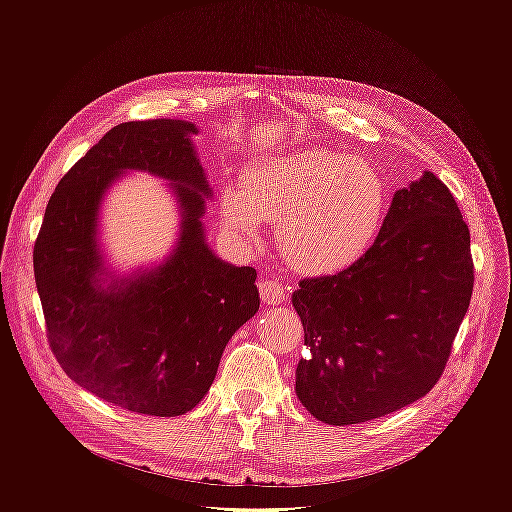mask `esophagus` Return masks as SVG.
<instances>
[{
  "label": "esophagus",
  "mask_w": 512,
  "mask_h": 512,
  "mask_svg": "<svg viewBox=\"0 0 512 512\" xmlns=\"http://www.w3.org/2000/svg\"><path fill=\"white\" fill-rule=\"evenodd\" d=\"M258 292L267 305H280L286 299V288L280 277H262L258 282Z\"/></svg>",
  "instance_id": "esophagus-1"
}]
</instances>
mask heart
<instances>
[{
	"instance_id": "b5f03b06",
	"label": "heart",
	"mask_w": 512,
	"mask_h": 512,
	"mask_svg": "<svg viewBox=\"0 0 512 512\" xmlns=\"http://www.w3.org/2000/svg\"><path fill=\"white\" fill-rule=\"evenodd\" d=\"M224 226L258 241L262 220L277 224L284 258L305 273H337L376 241L386 213L378 170L346 153L309 149L265 158L243 173L241 188L220 198Z\"/></svg>"
}]
</instances>
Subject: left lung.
I'll return each instance as SVG.
<instances>
[{
	"mask_svg": "<svg viewBox=\"0 0 512 512\" xmlns=\"http://www.w3.org/2000/svg\"><path fill=\"white\" fill-rule=\"evenodd\" d=\"M474 288L470 230L425 170L395 192L374 245L292 294L309 354L297 397L329 425H356L427 395L446 367Z\"/></svg>",
	"mask_w": 512,
	"mask_h": 512,
	"instance_id": "left-lung-1",
	"label": "left lung"
}]
</instances>
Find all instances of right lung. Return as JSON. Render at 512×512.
I'll return each mask as SVG.
<instances>
[{"mask_svg":"<svg viewBox=\"0 0 512 512\" xmlns=\"http://www.w3.org/2000/svg\"><path fill=\"white\" fill-rule=\"evenodd\" d=\"M179 119L119 123L57 183L34 245L46 337L83 389L136 414L190 412L213 384L222 352L260 307L256 269L213 254L203 213L211 188ZM128 169L166 178L182 211L162 266L108 276L97 241L103 192Z\"/></svg>","mask_w":512,"mask_h":512,"instance_id":"add662e5","label":"right lung"}]
</instances>
